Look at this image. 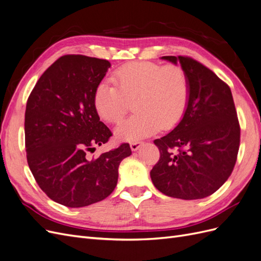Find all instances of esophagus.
Wrapping results in <instances>:
<instances>
[{"mask_svg": "<svg viewBox=\"0 0 261 261\" xmlns=\"http://www.w3.org/2000/svg\"><path fill=\"white\" fill-rule=\"evenodd\" d=\"M141 146H143L141 141H133V143H130V149L133 151H136V150H138Z\"/></svg>", "mask_w": 261, "mask_h": 261, "instance_id": "34e87169", "label": "esophagus"}]
</instances>
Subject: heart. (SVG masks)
I'll list each match as a JSON object with an SVG mask.
<instances>
[{
    "label": "heart",
    "instance_id": "b5f03b06",
    "mask_svg": "<svg viewBox=\"0 0 261 261\" xmlns=\"http://www.w3.org/2000/svg\"><path fill=\"white\" fill-rule=\"evenodd\" d=\"M113 82H102L93 93V107L102 120L116 123L128 111V100L136 99V113L118 124L117 139L136 141L153 135L161 127L171 129L183 118L191 99V81L175 64L134 62L118 68Z\"/></svg>",
    "mask_w": 261,
    "mask_h": 261
}]
</instances>
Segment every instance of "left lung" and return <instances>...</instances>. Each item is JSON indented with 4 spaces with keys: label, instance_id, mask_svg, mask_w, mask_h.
Segmentation results:
<instances>
[{
    "label": "left lung",
    "instance_id": "1",
    "mask_svg": "<svg viewBox=\"0 0 261 261\" xmlns=\"http://www.w3.org/2000/svg\"><path fill=\"white\" fill-rule=\"evenodd\" d=\"M179 61L191 81V99L176 127L155 139L160 159L150 171L162 194L185 200L212 195L230 177L238 159L241 127L230 87L189 57Z\"/></svg>",
    "mask_w": 261,
    "mask_h": 261
}]
</instances>
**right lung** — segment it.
<instances>
[{
    "label": "right lung",
    "instance_id": "right-lung-1",
    "mask_svg": "<svg viewBox=\"0 0 261 261\" xmlns=\"http://www.w3.org/2000/svg\"><path fill=\"white\" fill-rule=\"evenodd\" d=\"M107 60L63 55L39 78L27 100L25 146L29 169L53 201L80 208L114 191L118 165L132 154L127 143L89 159L111 130L100 121L93 93L109 67Z\"/></svg>",
    "mask_w": 261,
    "mask_h": 261
}]
</instances>
